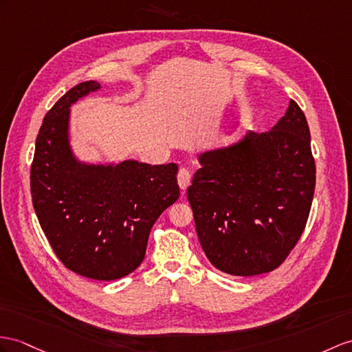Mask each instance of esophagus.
Here are the masks:
<instances>
[{"label":"esophagus","mask_w":352,"mask_h":352,"mask_svg":"<svg viewBox=\"0 0 352 352\" xmlns=\"http://www.w3.org/2000/svg\"><path fill=\"white\" fill-rule=\"evenodd\" d=\"M191 182V173L188 168H181L177 173V184L181 186V190H186L188 185Z\"/></svg>","instance_id":"obj_1"}]
</instances>
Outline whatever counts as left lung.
<instances>
[{"instance_id":"1","label":"left lung","mask_w":352,"mask_h":352,"mask_svg":"<svg viewBox=\"0 0 352 352\" xmlns=\"http://www.w3.org/2000/svg\"><path fill=\"white\" fill-rule=\"evenodd\" d=\"M186 195L209 261L234 276L275 270L309 217L315 160L303 110L289 100L270 131L204 152Z\"/></svg>"}]
</instances>
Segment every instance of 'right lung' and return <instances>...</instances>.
Returning <instances> with one entry per match:
<instances>
[{"mask_svg":"<svg viewBox=\"0 0 352 352\" xmlns=\"http://www.w3.org/2000/svg\"><path fill=\"white\" fill-rule=\"evenodd\" d=\"M97 89L94 80L76 85L43 119L31 195L41 230L65 267L89 279L113 280L142 264L152 226L179 199L177 166L77 161L68 144L70 106Z\"/></svg>","mask_w":352,"mask_h":352,"instance_id":"obj_1","label":"right lung"}]
</instances>
